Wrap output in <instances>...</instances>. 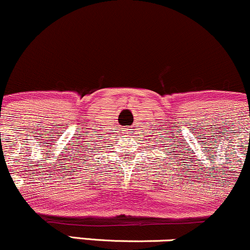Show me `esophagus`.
Masks as SVG:
<instances>
[{
  "label": "esophagus",
  "mask_w": 250,
  "mask_h": 250,
  "mask_svg": "<svg viewBox=\"0 0 250 250\" xmlns=\"http://www.w3.org/2000/svg\"><path fill=\"white\" fill-rule=\"evenodd\" d=\"M127 130H131V129H127Z\"/></svg>",
  "instance_id": "esophagus-1"
}]
</instances>
